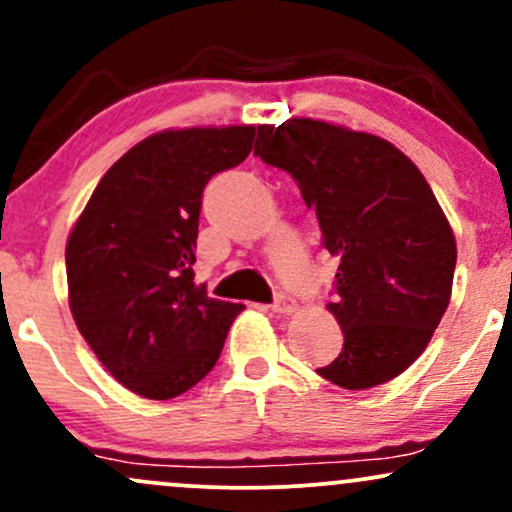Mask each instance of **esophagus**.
I'll return each mask as SVG.
<instances>
[{"instance_id": "obj_1", "label": "esophagus", "mask_w": 512, "mask_h": 512, "mask_svg": "<svg viewBox=\"0 0 512 512\" xmlns=\"http://www.w3.org/2000/svg\"><path fill=\"white\" fill-rule=\"evenodd\" d=\"M272 310H274V313H279V315H289V313H293V310H296V301H293L289 293L279 291L274 296Z\"/></svg>"}]
</instances>
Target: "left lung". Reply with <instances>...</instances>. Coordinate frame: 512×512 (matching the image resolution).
Segmentation results:
<instances>
[{"instance_id": "obj_1", "label": "left lung", "mask_w": 512, "mask_h": 512, "mask_svg": "<svg viewBox=\"0 0 512 512\" xmlns=\"http://www.w3.org/2000/svg\"><path fill=\"white\" fill-rule=\"evenodd\" d=\"M255 156L296 180L339 260V356L317 373L368 390L407 370L450 303L455 236L421 170L385 139L317 120L257 127Z\"/></svg>"}]
</instances>
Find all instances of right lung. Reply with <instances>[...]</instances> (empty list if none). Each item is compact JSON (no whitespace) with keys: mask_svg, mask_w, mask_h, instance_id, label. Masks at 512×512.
<instances>
[{"mask_svg":"<svg viewBox=\"0 0 512 512\" xmlns=\"http://www.w3.org/2000/svg\"><path fill=\"white\" fill-rule=\"evenodd\" d=\"M255 127L154 134L127 151L88 199L67 240L69 308L117 383L173 399L219 361L245 305L195 284L207 182L248 158Z\"/></svg>","mask_w":512,"mask_h":512,"instance_id":"obj_1","label":"right lung"}]
</instances>
